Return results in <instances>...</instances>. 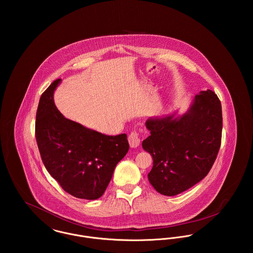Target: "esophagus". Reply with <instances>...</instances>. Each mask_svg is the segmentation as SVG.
<instances>
[{
	"instance_id": "obj_1",
	"label": "esophagus",
	"mask_w": 253,
	"mask_h": 253,
	"mask_svg": "<svg viewBox=\"0 0 253 253\" xmlns=\"http://www.w3.org/2000/svg\"><path fill=\"white\" fill-rule=\"evenodd\" d=\"M128 143L131 148H136L140 144V137L137 131H132L128 135Z\"/></svg>"
}]
</instances>
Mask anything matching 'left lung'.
Wrapping results in <instances>:
<instances>
[{"mask_svg": "<svg viewBox=\"0 0 253 253\" xmlns=\"http://www.w3.org/2000/svg\"><path fill=\"white\" fill-rule=\"evenodd\" d=\"M146 121L150 135L142 147L153 158L148 179L157 192L175 196L203 180L221 145L222 108L211 90L196 94L189 110Z\"/></svg>", "mask_w": 253, "mask_h": 253, "instance_id": "obj_1", "label": "left lung"}]
</instances>
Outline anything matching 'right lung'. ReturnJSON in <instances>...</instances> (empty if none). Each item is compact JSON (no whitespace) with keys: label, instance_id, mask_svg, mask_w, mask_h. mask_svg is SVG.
Listing matches in <instances>:
<instances>
[{"label":"right lung","instance_id":"obj_1","mask_svg":"<svg viewBox=\"0 0 253 253\" xmlns=\"http://www.w3.org/2000/svg\"><path fill=\"white\" fill-rule=\"evenodd\" d=\"M55 80L42 94L36 115L37 144L48 173L78 199L96 200L108 186L117 164L126 155V134L105 135L66 119L56 108Z\"/></svg>","mask_w":253,"mask_h":253}]
</instances>
